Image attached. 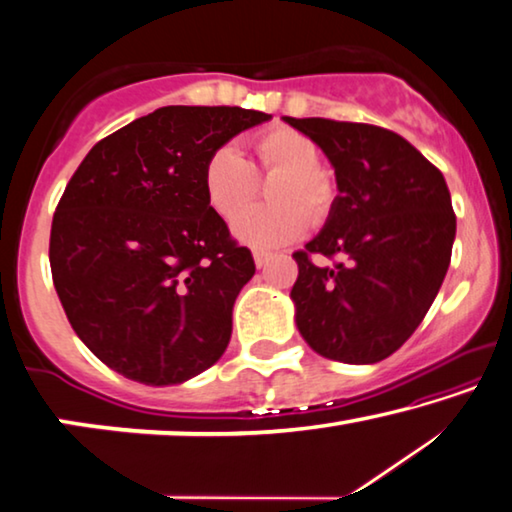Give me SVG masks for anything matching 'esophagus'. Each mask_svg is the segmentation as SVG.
Returning a JSON list of instances; mask_svg holds the SVG:
<instances>
[{
  "instance_id": "esophagus-1",
  "label": "esophagus",
  "mask_w": 512,
  "mask_h": 512,
  "mask_svg": "<svg viewBox=\"0 0 512 512\" xmlns=\"http://www.w3.org/2000/svg\"><path fill=\"white\" fill-rule=\"evenodd\" d=\"M253 259H255V266H257V269H262V266L269 264L271 255H269V253H259V250H255V253H253Z\"/></svg>"
}]
</instances>
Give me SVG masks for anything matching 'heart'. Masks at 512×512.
<instances>
[{
  "instance_id": "1",
  "label": "heart",
  "mask_w": 512,
  "mask_h": 512,
  "mask_svg": "<svg viewBox=\"0 0 512 512\" xmlns=\"http://www.w3.org/2000/svg\"><path fill=\"white\" fill-rule=\"evenodd\" d=\"M255 154L266 172H282L269 190V207H248L236 213L230 232L250 248L269 250L292 243L308 227V216L322 220L329 213L335 188L322 163V151L308 135L276 126L255 140ZM253 165L234 144H220L202 167V188L209 207L232 216L255 193Z\"/></svg>"
}]
</instances>
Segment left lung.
I'll return each mask as SVG.
<instances>
[{"instance_id": "obj_1", "label": "left lung", "mask_w": 512, "mask_h": 512, "mask_svg": "<svg viewBox=\"0 0 512 512\" xmlns=\"http://www.w3.org/2000/svg\"><path fill=\"white\" fill-rule=\"evenodd\" d=\"M282 121L324 151L338 183L322 232L294 253L296 329L331 361H384L423 322L451 264L455 213L444 174L386 128ZM310 252L341 262L312 265Z\"/></svg>"}]
</instances>
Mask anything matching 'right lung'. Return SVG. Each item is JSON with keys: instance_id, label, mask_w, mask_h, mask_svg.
<instances>
[{"instance_id": "right-lung-1", "label": "right lung", "mask_w": 512, "mask_h": 512, "mask_svg": "<svg viewBox=\"0 0 512 512\" xmlns=\"http://www.w3.org/2000/svg\"><path fill=\"white\" fill-rule=\"evenodd\" d=\"M269 119L167 105L94 144L68 181L52 218V280L78 338L126 379L183 384L225 354L255 262L209 207L202 167Z\"/></svg>"}]
</instances>
